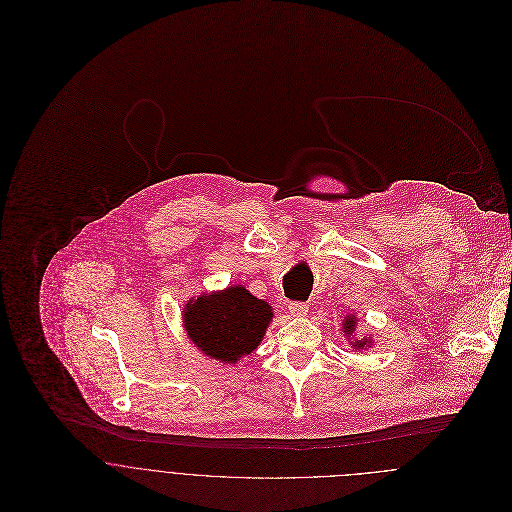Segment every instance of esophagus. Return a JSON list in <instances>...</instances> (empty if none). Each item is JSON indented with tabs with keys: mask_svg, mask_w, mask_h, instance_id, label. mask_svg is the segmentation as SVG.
I'll use <instances>...</instances> for the list:
<instances>
[{
	"mask_svg": "<svg viewBox=\"0 0 512 512\" xmlns=\"http://www.w3.org/2000/svg\"><path fill=\"white\" fill-rule=\"evenodd\" d=\"M288 313L292 315L293 319H303L307 315V305L305 303H290Z\"/></svg>",
	"mask_w": 512,
	"mask_h": 512,
	"instance_id": "34e87169",
	"label": "esophagus"
}]
</instances>
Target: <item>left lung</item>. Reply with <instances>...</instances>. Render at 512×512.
<instances>
[{
	"label": "left lung",
	"mask_w": 512,
	"mask_h": 512,
	"mask_svg": "<svg viewBox=\"0 0 512 512\" xmlns=\"http://www.w3.org/2000/svg\"><path fill=\"white\" fill-rule=\"evenodd\" d=\"M357 323H359V317L355 315V313H349V315H345V319H343V333H345V337L349 339V345L353 347V351H363V349H370L372 345H374V341H372V337H355V333H357Z\"/></svg>",
	"instance_id": "8db88e82"
}]
</instances>
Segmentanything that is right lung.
Segmentation results:
<instances>
[{
  "label": "right lung",
  "mask_w": 512,
  "mask_h": 512,
  "mask_svg": "<svg viewBox=\"0 0 512 512\" xmlns=\"http://www.w3.org/2000/svg\"><path fill=\"white\" fill-rule=\"evenodd\" d=\"M181 319L189 341L203 357L232 366L260 347L274 309L244 286L228 284L224 290L189 297Z\"/></svg>",
  "instance_id": "add662e5"
}]
</instances>
